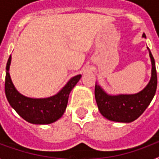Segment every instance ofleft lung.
<instances>
[{
  "instance_id": "left-lung-1",
  "label": "left lung",
  "mask_w": 159,
  "mask_h": 159,
  "mask_svg": "<svg viewBox=\"0 0 159 159\" xmlns=\"http://www.w3.org/2000/svg\"><path fill=\"white\" fill-rule=\"evenodd\" d=\"M143 37L146 34H143ZM149 50V48H148ZM152 78L150 82L141 92L135 95L108 96L96 84L95 97L100 113L112 121L129 123L141 116L152 100L157 84L155 61L151 52Z\"/></svg>"
}]
</instances>
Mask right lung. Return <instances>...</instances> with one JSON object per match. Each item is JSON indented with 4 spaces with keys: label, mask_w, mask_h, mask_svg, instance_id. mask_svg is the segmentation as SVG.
I'll use <instances>...</instances> for the list:
<instances>
[{
    "label": "right lung",
    "mask_w": 159,
    "mask_h": 159,
    "mask_svg": "<svg viewBox=\"0 0 159 159\" xmlns=\"http://www.w3.org/2000/svg\"><path fill=\"white\" fill-rule=\"evenodd\" d=\"M11 58L10 55L6 67L5 79L6 97L10 105L23 119L31 124L46 125L60 119L65 112L69 93L80 80L81 75L73 77L65 86L53 97L44 99L29 98L18 93L11 82L8 72Z\"/></svg>",
    "instance_id": "obj_1"
}]
</instances>
